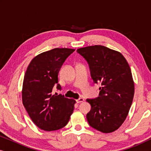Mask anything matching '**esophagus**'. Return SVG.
I'll return each instance as SVG.
<instances>
[{
	"label": "esophagus",
	"mask_w": 151,
	"mask_h": 151,
	"mask_svg": "<svg viewBox=\"0 0 151 151\" xmlns=\"http://www.w3.org/2000/svg\"><path fill=\"white\" fill-rule=\"evenodd\" d=\"M84 100L83 98H80L78 99V100H76V102H77V103H81L82 102H84Z\"/></svg>",
	"instance_id": "34e87169"
}]
</instances>
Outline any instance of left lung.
<instances>
[{"label":"left lung","mask_w":151,"mask_h":151,"mask_svg":"<svg viewBox=\"0 0 151 151\" xmlns=\"http://www.w3.org/2000/svg\"><path fill=\"white\" fill-rule=\"evenodd\" d=\"M89 65L95 83L101 82L100 96L87 99L91 109L86 115L91 127L104 133L114 132L129 114L135 92L131 68L119 51L102 45L77 49Z\"/></svg>","instance_id":"1"}]
</instances>
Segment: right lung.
<instances>
[{"label": "right lung", "mask_w": 151, "mask_h": 151, "mask_svg": "<svg viewBox=\"0 0 151 151\" xmlns=\"http://www.w3.org/2000/svg\"><path fill=\"white\" fill-rule=\"evenodd\" d=\"M75 49L55 48L37 55L31 61L22 83V100L30 118L45 131L60 129L67 125L73 113L76 100L52 93L58 89L60 69Z\"/></svg>", "instance_id": "add662e5"}]
</instances>
